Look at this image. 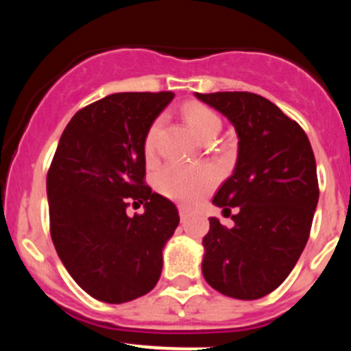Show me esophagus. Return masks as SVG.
I'll list each match as a JSON object with an SVG mask.
<instances>
[{
  "mask_svg": "<svg viewBox=\"0 0 351 351\" xmlns=\"http://www.w3.org/2000/svg\"><path fill=\"white\" fill-rule=\"evenodd\" d=\"M188 217H189V215H188L186 209H184L183 206H180V219H181V223H186Z\"/></svg>",
  "mask_w": 351,
  "mask_h": 351,
  "instance_id": "1",
  "label": "esophagus"
}]
</instances>
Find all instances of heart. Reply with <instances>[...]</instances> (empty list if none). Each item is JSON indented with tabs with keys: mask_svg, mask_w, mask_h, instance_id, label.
<instances>
[{
	"mask_svg": "<svg viewBox=\"0 0 351 351\" xmlns=\"http://www.w3.org/2000/svg\"><path fill=\"white\" fill-rule=\"evenodd\" d=\"M183 117L193 134L201 140L216 136L221 130V119L215 110L203 104H186L183 107ZM160 128H162V119H155L143 136V155L147 160L155 156ZM216 181V171L209 167H184V165L170 163L156 176V186L168 198L191 206L215 188Z\"/></svg>",
	"mask_w": 351,
	"mask_h": 351,
	"instance_id": "obj_1",
	"label": "heart"
}]
</instances>
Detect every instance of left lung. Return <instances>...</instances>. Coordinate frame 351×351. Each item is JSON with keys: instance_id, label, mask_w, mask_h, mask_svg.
Wrapping results in <instances>:
<instances>
[{"instance_id": "obj_1", "label": "left lung", "mask_w": 351, "mask_h": 351, "mask_svg": "<svg viewBox=\"0 0 351 351\" xmlns=\"http://www.w3.org/2000/svg\"><path fill=\"white\" fill-rule=\"evenodd\" d=\"M196 97L226 115L239 136L234 173L213 198L223 211L237 208L234 226L209 217L203 276L223 295L261 299L287 279L308 241L318 203L312 145L295 120L252 92Z\"/></svg>"}]
</instances>
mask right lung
<instances>
[{
	"mask_svg": "<svg viewBox=\"0 0 351 351\" xmlns=\"http://www.w3.org/2000/svg\"><path fill=\"white\" fill-rule=\"evenodd\" d=\"M173 92H120L80 108L47 171L51 237L59 259L94 299L123 304L152 291L163 245L180 223L145 183L143 136ZM132 200L145 213L130 218Z\"/></svg>",
	"mask_w": 351,
	"mask_h": 351,
	"instance_id": "add662e5",
	"label": "right lung"
}]
</instances>
